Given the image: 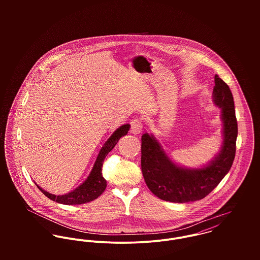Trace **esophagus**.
Segmentation results:
<instances>
[{
	"label": "esophagus",
	"instance_id": "1",
	"mask_svg": "<svg viewBox=\"0 0 260 260\" xmlns=\"http://www.w3.org/2000/svg\"><path fill=\"white\" fill-rule=\"evenodd\" d=\"M142 123L140 120L135 119L131 122V133L134 135H138L140 133H142Z\"/></svg>",
	"mask_w": 260,
	"mask_h": 260
}]
</instances>
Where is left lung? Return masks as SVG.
I'll list each match as a JSON object with an SVG mask.
<instances>
[{
    "instance_id": "8db88e82",
    "label": "left lung",
    "mask_w": 260,
    "mask_h": 260,
    "mask_svg": "<svg viewBox=\"0 0 260 260\" xmlns=\"http://www.w3.org/2000/svg\"><path fill=\"white\" fill-rule=\"evenodd\" d=\"M212 101L220 108L222 144L219 151L200 167H186L175 162L154 134L141 138V168L150 191L158 198L174 203L197 201L207 196L229 172L236 150L237 121L234 101L228 85L214 77Z\"/></svg>"
}]
</instances>
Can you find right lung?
Masks as SVG:
<instances>
[{
  "instance_id": "add662e5",
  "label": "right lung",
  "mask_w": 260,
  "mask_h": 260,
  "mask_svg": "<svg viewBox=\"0 0 260 260\" xmlns=\"http://www.w3.org/2000/svg\"><path fill=\"white\" fill-rule=\"evenodd\" d=\"M129 129H130V124H124L113 132V134L108 138V140L104 143V145L99 151V154L96 158V161L93 165V168L90 174L88 175L86 180L77 188H75L74 190L63 195H55L44 190L42 187L38 185L37 183L35 184L43 192L44 195H46L51 200L56 201L60 204L79 205V204H84V203H88L95 200L105 191L107 186V181L102 176L103 161L107 156V154L115 147L119 139L122 136L127 135Z\"/></svg>"
}]
</instances>
